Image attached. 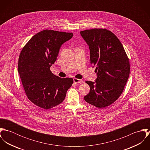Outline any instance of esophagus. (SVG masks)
<instances>
[{
  "label": "esophagus",
  "mask_w": 150,
  "mask_h": 150,
  "mask_svg": "<svg viewBox=\"0 0 150 150\" xmlns=\"http://www.w3.org/2000/svg\"><path fill=\"white\" fill-rule=\"evenodd\" d=\"M73 81L74 83L76 84H78V83H83V80H81V79H73Z\"/></svg>",
  "instance_id": "1"
}]
</instances>
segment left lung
I'll return each mask as SVG.
<instances>
[{
  "label": "left lung",
  "mask_w": 150,
  "mask_h": 150,
  "mask_svg": "<svg viewBox=\"0 0 150 150\" xmlns=\"http://www.w3.org/2000/svg\"><path fill=\"white\" fill-rule=\"evenodd\" d=\"M89 46L91 64L96 66L95 82L86 81L90 91L84 97L95 107L105 108L120 96L128 81L130 65L122 44L111 32L103 29L81 31Z\"/></svg>",
  "instance_id": "8db88e82"
}]
</instances>
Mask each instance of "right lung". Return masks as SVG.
I'll return each mask as SVG.
<instances>
[{"label": "right lung", "instance_id": "right-lung-1", "mask_svg": "<svg viewBox=\"0 0 150 150\" xmlns=\"http://www.w3.org/2000/svg\"><path fill=\"white\" fill-rule=\"evenodd\" d=\"M72 33L44 30L34 35L20 53L18 70L28 99L44 109L61 103L73 83L71 78H60L50 70L61 45Z\"/></svg>", "mask_w": 150, "mask_h": 150}]
</instances>
